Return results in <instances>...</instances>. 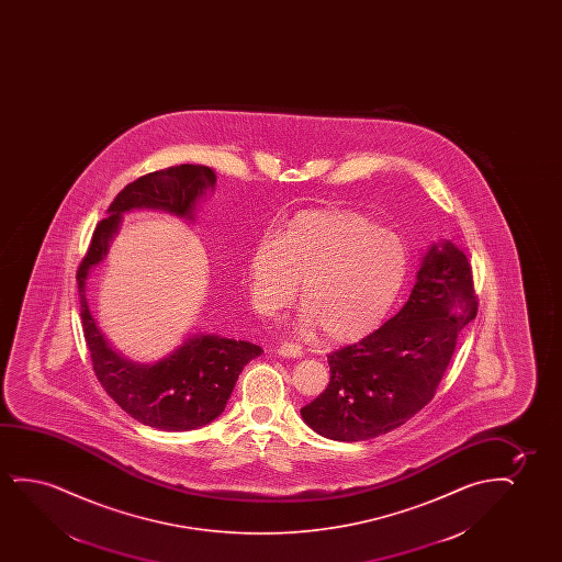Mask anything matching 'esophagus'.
Returning a JSON list of instances; mask_svg holds the SVG:
<instances>
[{
	"label": "esophagus",
	"mask_w": 562,
	"mask_h": 562,
	"mask_svg": "<svg viewBox=\"0 0 562 562\" xmlns=\"http://www.w3.org/2000/svg\"><path fill=\"white\" fill-rule=\"evenodd\" d=\"M278 355H282V357H301L303 355V349L297 344H292V341H285L282 346L278 347Z\"/></svg>",
	"instance_id": "obj_1"
}]
</instances>
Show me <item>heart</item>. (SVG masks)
Segmentation results:
<instances>
[{"instance_id":"obj_1","label":"heart","mask_w":562,"mask_h":562,"mask_svg":"<svg viewBox=\"0 0 562 562\" xmlns=\"http://www.w3.org/2000/svg\"><path fill=\"white\" fill-rule=\"evenodd\" d=\"M408 274V247L355 209L301 211L282 236H262L247 261L255 307L277 315L303 297L301 326L338 344L367 338L384 323Z\"/></svg>"}]
</instances>
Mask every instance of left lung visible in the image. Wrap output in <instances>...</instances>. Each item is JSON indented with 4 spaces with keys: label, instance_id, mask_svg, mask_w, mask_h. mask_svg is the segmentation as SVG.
I'll return each mask as SVG.
<instances>
[{
    "label": "left lung",
    "instance_id": "1",
    "mask_svg": "<svg viewBox=\"0 0 562 562\" xmlns=\"http://www.w3.org/2000/svg\"><path fill=\"white\" fill-rule=\"evenodd\" d=\"M476 313L467 255L451 241L431 246L400 313L361 341L328 355L330 384L301 408L303 420L339 441L400 428L434 400L457 338Z\"/></svg>",
    "mask_w": 562,
    "mask_h": 562
}]
</instances>
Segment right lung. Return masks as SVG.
<instances>
[{"instance_id":"right-lung-1","label":"right lung","mask_w":562,"mask_h":562,"mask_svg":"<svg viewBox=\"0 0 562 562\" xmlns=\"http://www.w3.org/2000/svg\"><path fill=\"white\" fill-rule=\"evenodd\" d=\"M215 172L203 165H177L155 170L124 186L101 218L77 270L80 318L93 372L119 407L138 423L167 431L195 430L215 420L231 400L239 372L261 355L249 341L200 336L155 364H134L116 355L103 338L86 301L85 285L93 265L108 254L121 213L134 207H157L184 216L207 188Z\"/></svg>"}]
</instances>
